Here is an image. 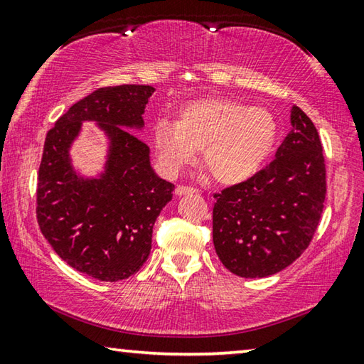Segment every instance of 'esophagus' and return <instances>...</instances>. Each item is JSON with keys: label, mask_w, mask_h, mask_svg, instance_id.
<instances>
[{"label": "esophagus", "mask_w": 364, "mask_h": 364, "mask_svg": "<svg viewBox=\"0 0 364 364\" xmlns=\"http://www.w3.org/2000/svg\"><path fill=\"white\" fill-rule=\"evenodd\" d=\"M199 191H197L196 188H189V186H183V184H180V186H176L175 189V194L176 196H186V194H197Z\"/></svg>", "instance_id": "obj_1"}]
</instances>
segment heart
Masks as SVG:
<instances>
[{"instance_id": "b5f03b06", "label": "heart", "mask_w": 364, "mask_h": 364, "mask_svg": "<svg viewBox=\"0 0 364 364\" xmlns=\"http://www.w3.org/2000/svg\"><path fill=\"white\" fill-rule=\"evenodd\" d=\"M278 122L264 107L230 97H205L183 104L176 122L159 120L152 143L165 168L175 171L202 149V165L220 184L255 176L273 154Z\"/></svg>"}]
</instances>
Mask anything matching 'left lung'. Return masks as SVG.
Instances as JSON below:
<instances>
[{
	"instance_id": "8db88e82",
	"label": "left lung",
	"mask_w": 364,
	"mask_h": 364,
	"mask_svg": "<svg viewBox=\"0 0 364 364\" xmlns=\"http://www.w3.org/2000/svg\"><path fill=\"white\" fill-rule=\"evenodd\" d=\"M291 125L267 168L215 194V250L241 278H267L292 264L311 242L321 218L326 197L321 141L297 106L291 109Z\"/></svg>"
}]
</instances>
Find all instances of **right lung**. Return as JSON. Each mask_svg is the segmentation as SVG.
I'll list each match as a JSON object with an SVG mask.
<instances>
[{
    "mask_svg": "<svg viewBox=\"0 0 364 364\" xmlns=\"http://www.w3.org/2000/svg\"><path fill=\"white\" fill-rule=\"evenodd\" d=\"M149 85L106 86L73 104L46 134L38 171L36 218L54 252L73 269L100 281L130 278L151 254L152 228L175 186L157 176L149 147L132 132L144 127ZM83 121L108 139L96 177L71 164Z\"/></svg>",
    "mask_w": 364,
    "mask_h": 364,
    "instance_id": "1",
    "label": "right lung"
}]
</instances>
